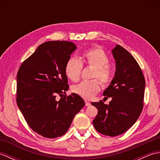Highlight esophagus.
<instances>
[{
  "label": "esophagus",
  "mask_w": 160,
  "mask_h": 160,
  "mask_svg": "<svg viewBox=\"0 0 160 160\" xmlns=\"http://www.w3.org/2000/svg\"><path fill=\"white\" fill-rule=\"evenodd\" d=\"M85 105H86V106L87 107H89V106H90V105H91V102H89V101H85Z\"/></svg>",
  "instance_id": "obj_1"
}]
</instances>
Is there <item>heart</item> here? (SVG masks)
<instances>
[{"mask_svg": "<svg viewBox=\"0 0 160 160\" xmlns=\"http://www.w3.org/2000/svg\"><path fill=\"white\" fill-rule=\"evenodd\" d=\"M109 58L103 49L100 47H93L82 53L80 60L76 58L71 57L67 60L64 67L66 76L72 82H77L80 79L82 65L92 68L91 79L97 78L102 85H109L112 80V70L108 65ZM100 85L97 80L89 82H82L71 88L72 92L89 100L100 91Z\"/></svg>", "mask_w": 160, "mask_h": 160, "instance_id": "obj_1", "label": "heart"}]
</instances>
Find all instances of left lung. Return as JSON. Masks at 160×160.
Segmentation results:
<instances>
[{
  "instance_id": "obj_1",
  "label": "left lung",
  "mask_w": 160,
  "mask_h": 160,
  "mask_svg": "<svg viewBox=\"0 0 160 160\" xmlns=\"http://www.w3.org/2000/svg\"><path fill=\"white\" fill-rule=\"evenodd\" d=\"M115 72L110 85L103 92L104 98H111L108 104L100 100L91 104L98 109L93 120L100 133L115 137L131 128L143 108L145 79L141 68L131 54L119 45L112 49Z\"/></svg>"
}]
</instances>
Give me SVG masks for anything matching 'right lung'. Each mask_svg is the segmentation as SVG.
<instances>
[{"mask_svg": "<svg viewBox=\"0 0 160 160\" xmlns=\"http://www.w3.org/2000/svg\"><path fill=\"white\" fill-rule=\"evenodd\" d=\"M77 49L68 41L41 44L26 59L17 73L16 102L29 127L47 138L64 135L73 118L84 106L76 93L61 96L69 89L64 67Z\"/></svg>", "mask_w": 160, "mask_h": 160, "instance_id": "add662e5", "label": "right lung"}]
</instances>
